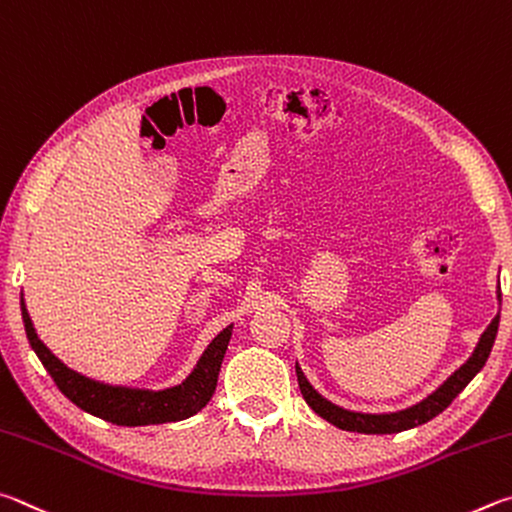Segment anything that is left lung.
Masks as SVG:
<instances>
[{"label": "left lung", "instance_id": "left-lung-1", "mask_svg": "<svg viewBox=\"0 0 512 512\" xmlns=\"http://www.w3.org/2000/svg\"><path fill=\"white\" fill-rule=\"evenodd\" d=\"M497 299L501 301V290H497ZM497 328H499V315L490 321V326L486 330H483V335L479 339L477 348H474V353L470 355V360L465 362L461 369H456L434 393H429L425 400L416 402L414 407L389 411V414H362V411H351V409L333 405V402L326 400L315 387H312L306 375H303L301 366L297 364L299 389L303 393V398H306L308 407H312L315 414H319L321 418L328 420V423H333L339 429H346V432H357V434L405 432V429L418 427L427 423V420L436 418L441 411H445L452 405V400L459 396L465 387H468L470 380L483 369V364L488 360L492 344H495V337H497Z\"/></svg>", "mask_w": 512, "mask_h": 512}]
</instances>
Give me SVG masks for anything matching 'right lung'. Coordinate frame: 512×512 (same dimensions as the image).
<instances>
[{
	"mask_svg": "<svg viewBox=\"0 0 512 512\" xmlns=\"http://www.w3.org/2000/svg\"><path fill=\"white\" fill-rule=\"evenodd\" d=\"M24 330L29 337V344L40 357V362L47 373L56 382V387L87 414L103 418L107 423L123 425V427H141V425H161V423H177V420L191 418L197 411L209 405L211 396L218 384V373L227 353L231 330L227 326L220 330L218 337L206 346L195 369L188 373L184 382L175 384L168 389H132L119 387V384H105L92 378H85L76 371H71L67 364H62L47 346L40 342L35 333L33 321L26 310L24 297L20 301Z\"/></svg>",
	"mask_w": 512,
	"mask_h": 512,
	"instance_id": "obj_1",
	"label": "right lung"
}]
</instances>
